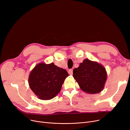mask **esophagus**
I'll return each instance as SVG.
<instances>
[{
    "label": "esophagus",
    "mask_w": 130,
    "mask_h": 130,
    "mask_svg": "<svg viewBox=\"0 0 130 130\" xmlns=\"http://www.w3.org/2000/svg\"><path fill=\"white\" fill-rule=\"evenodd\" d=\"M69 74H70V75H73V70L72 69H70V70H69Z\"/></svg>",
    "instance_id": "34e87169"
}]
</instances>
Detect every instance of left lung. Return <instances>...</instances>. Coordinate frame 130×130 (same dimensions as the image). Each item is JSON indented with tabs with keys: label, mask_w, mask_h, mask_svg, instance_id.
Listing matches in <instances>:
<instances>
[{
	"label": "left lung",
	"mask_w": 130,
	"mask_h": 130,
	"mask_svg": "<svg viewBox=\"0 0 130 130\" xmlns=\"http://www.w3.org/2000/svg\"><path fill=\"white\" fill-rule=\"evenodd\" d=\"M73 73V76L84 92L95 94L104 89L107 78V72L104 66L98 62L84 59Z\"/></svg>",
	"instance_id": "left-lung-1"
}]
</instances>
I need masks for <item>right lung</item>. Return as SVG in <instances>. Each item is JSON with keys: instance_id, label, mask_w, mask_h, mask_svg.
<instances>
[{"instance_id": "obj_1", "label": "right lung", "mask_w": 130, "mask_h": 130, "mask_svg": "<svg viewBox=\"0 0 130 130\" xmlns=\"http://www.w3.org/2000/svg\"><path fill=\"white\" fill-rule=\"evenodd\" d=\"M68 76L66 70L53 63L48 64L40 63L30 72L28 82L32 91L39 99L47 100L58 94Z\"/></svg>"}]
</instances>
